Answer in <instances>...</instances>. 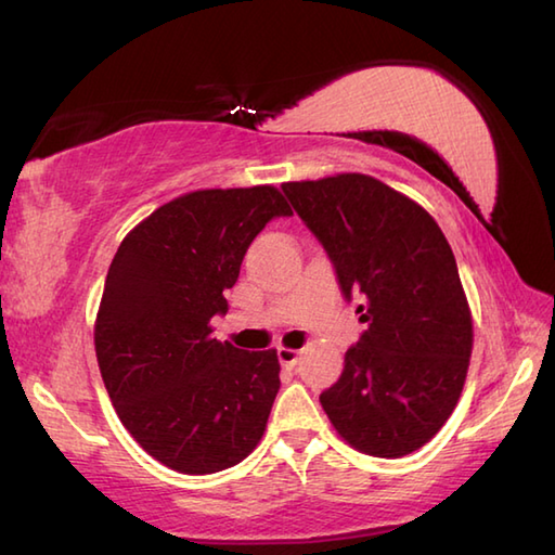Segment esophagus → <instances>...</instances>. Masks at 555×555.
<instances>
[{"label": "esophagus", "mask_w": 555, "mask_h": 555, "mask_svg": "<svg viewBox=\"0 0 555 555\" xmlns=\"http://www.w3.org/2000/svg\"><path fill=\"white\" fill-rule=\"evenodd\" d=\"M278 359H280L282 366L292 369L294 364H297L299 352H297V349H292V347H278Z\"/></svg>", "instance_id": "34e87169"}]
</instances>
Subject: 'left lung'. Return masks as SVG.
I'll list each match as a JSON object with an SVG mask.
<instances>
[{"label": "left lung", "mask_w": 555, "mask_h": 555, "mask_svg": "<svg viewBox=\"0 0 555 555\" xmlns=\"http://www.w3.org/2000/svg\"><path fill=\"white\" fill-rule=\"evenodd\" d=\"M369 325L321 392L343 440L373 457L420 450L450 420L472 357V311L455 256L420 203L369 175L282 184Z\"/></svg>", "instance_id": "1"}]
</instances>
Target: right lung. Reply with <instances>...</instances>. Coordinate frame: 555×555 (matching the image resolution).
Listing matches in <instances>:
<instances>
[{
  "label": "right lung",
  "mask_w": 555,
  "mask_h": 555,
  "mask_svg": "<svg viewBox=\"0 0 555 555\" xmlns=\"http://www.w3.org/2000/svg\"><path fill=\"white\" fill-rule=\"evenodd\" d=\"M292 215L275 186L201 189L124 236L95 319V354L119 422L182 474L240 465L261 443L280 390L275 349L212 337L254 236Z\"/></svg>",
  "instance_id": "right-lung-1"
}]
</instances>
